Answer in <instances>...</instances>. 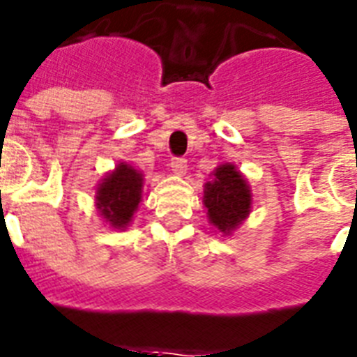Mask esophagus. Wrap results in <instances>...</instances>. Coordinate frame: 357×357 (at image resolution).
Instances as JSON below:
<instances>
[{"instance_id":"1","label":"esophagus","mask_w":357,"mask_h":357,"mask_svg":"<svg viewBox=\"0 0 357 357\" xmlns=\"http://www.w3.org/2000/svg\"><path fill=\"white\" fill-rule=\"evenodd\" d=\"M170 169H172L174 174H178V176H183L187 172V161L183 158H172L170 161Z\"/></svg>"}]
</instances>
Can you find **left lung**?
Returning <instances> with one entry per match:
<instances>
[{"mask_svg":"<svg viewBox=\"0 0 357 357\" xmlns=\"http://www.w3.org/2000/svg\"><path fill=\"white\" fill-rule=\"evenodd\" d=\"M204 187V205L208 224L229 236L251 213L253 194L244 174L233 163H222L211 174Z\"/></svg>","mask_w":357,"mask_h":357,"instance_id":"1","label":"left lung"}]
</instances>
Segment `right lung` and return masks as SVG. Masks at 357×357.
I'll use <instances>...</instances> for the list:
<instances>
[{
    "instance_id": "right-lung-1",
    "label": "right lung",
    "mask_w": 357,
    "mask_h": 357,
    "mask_svg": "<svg viewBox=\"0 0 357 357\" xmlns=\"http://www.w3.org/2000/svg\"><path fill=\"white\" fill-rule=\"evenodd\" d=\"M144 176L133 165L121 161L109 170L95 190V207L112 229L128 227L143 199Z\"/></svg>"
}]
</instances>
